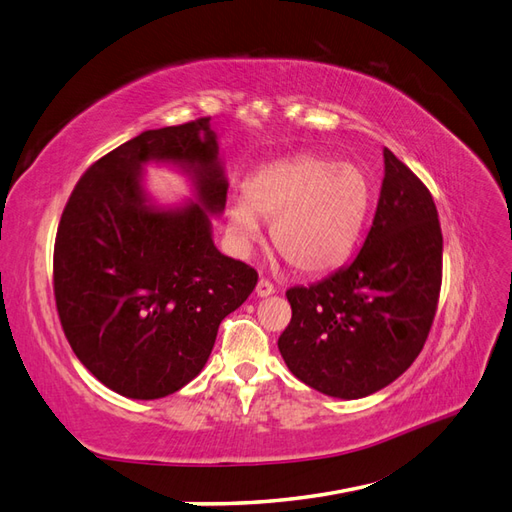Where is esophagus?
I'll use <instances>...</instances> for the list:
<instances>
[{
    "mask_svg": "<svg viewBox=\"0 0 512 512\" xmlns=\"http://www.w3.org/2000/svg\"><path fill=\"white\" fill-rule=\"evenodd\" d=\"M273 292H275V288H273V284L269 280H265V277H262V280H258V284H256V294H258V297H269V294H273Z\"/></svg>",
    "mask_w": 512,
    "mask_h": 512,
    "instance_id": "obj_1",
    "label": "esophagus"
}]
</instances>
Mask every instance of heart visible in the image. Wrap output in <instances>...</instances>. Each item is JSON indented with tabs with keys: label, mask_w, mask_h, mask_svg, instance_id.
<instances>
[{
	"label": "heart",
	"mask_w": 512,
	"mask_h": 512,
	"mask_svg": "<svg viewBox=\"0 0 512 512\" xmlns=\"http://www.w3.org/2000/svg\"><path fill=\"white\" fill-rule=\"evenodd\" d=\"M371 205L374 183L361 164L299 153L260 168L245 196L228 203L226 220L243 250L258 241L260 218L271 220L275 252L294 271L320 275L350 256Z\"/></svg>",
	"instance_id": "heart-1"
}]
</instances>
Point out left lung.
<instances>
[{"label":"left lung","instance_id":"1","mask_svg":"<svg viewBox=\"0 0 512 512\" xmlns=\"http://www.w3.org/2000/svg\"><path fill=\"white\" fill-rule=\"evenodd\" d=\"M442 286V230L427 185L384 149L374 222L348 267L286 290L292 318L277 339L312 389L359 399L397 380L421 354Z\"/></svg>","mask_w":512,"mask_h":512}]
</instances>
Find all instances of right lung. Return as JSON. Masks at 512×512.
<instances>
[{
	"instance_id": "1",
	"label": "right lung",
	"mask_w": 512,
	"mask_h": 512,
	"mask_svg": "<svg viewBox=\"0 0 512 512\" xmlns=\"http://www.w3.org/2000/svg\"><path fill=\"white\" fill-rule=\"evenodd\" d=\"M173 161L195 177L199 203H146L142 164ZM228 183L209 117L147 130L91 164L61 213L55 305L74 354L130 399L179 391L205 367L220 322L250 297L258 273L218 252L209 215Z\"/></svg>"
}]
</instances>
